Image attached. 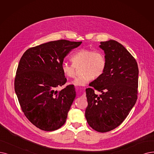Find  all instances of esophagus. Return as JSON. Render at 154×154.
<instances>
[{
  "label": "esophagus",
  "mask_w": 154,
  "mask_h": 154,
  "mask_svg": "<svg viewBox=\"0 0 154 154\" xmlns=\"http://www.w3.org/2000/svg\"><path fill=\"white\" fill-rule=\"evenodd\" d=\"M82 97H84V98H85V97H86V94H85V92H84V93L82 94Z\"/></svg>",
  "instance_id": "1"
}]
</instances>
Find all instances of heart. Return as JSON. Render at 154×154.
Instances as JSON below:
<instances>
[{"mask_svg": "<svg viewBox=\"0 0 154 154\" xmlns=\"http://www.w3.org/2000/svg\"><path fill=\"white\" fill-rule=\"evenodd\" d=\"M71 60L72 64L64 63L61 66V69L66 77L72 78L76 75V67L82 65L83 75L76 77L72 82L75 86L87 85L94 77L101 76L106 70V57L100 51L82 48L72 55Z\"/></svg>", "mask_w": 154, "mask_h": 154, "instance_id": "1", "label": "heart"}]
</instances>
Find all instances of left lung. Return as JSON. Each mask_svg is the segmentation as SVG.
<instances>
[{
    "label": "left lung",
    "instance_id": "left-lung-1",
    "mask_svg": "<svg viewBox=\"0 0 154 154\" xmlns=\"http://www.w3.org/2000/svg\"><path fill=\"white\" fill-rule=\"evenodd\" d=\"M106 54L103 75L86 89L88 106L85 118L94 130L105 133L125 121L138 98V67L136 60L125 47L115 40L101 42ZM101 92L98 96L94 90Z\"/></svg>",
    "mask_w": 154,
    "mask_h": 154
}]
</instances>
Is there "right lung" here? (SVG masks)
I'll list each match as a JSON object with an SVG mask.
<instances>
[{
	"label": "right lung",
	"mask_w": 154,
	"mask_h": 154,
	"mask_svg": "<svg viewBox=\"0 0 154 154\" xmlns=\"http://www.w3.org/2000/svg\"><path fill=\"white\" fill-rule=\"evenodd\" d=\"M82 43L49 42L28 48L20 60L15 92L24 116L42 130H56L65 123L76 92L72 85L56 90L67 82L61 66L67 54Z\"/></svg>",
	"instance_id": "obj_1"
}]
</instances>
